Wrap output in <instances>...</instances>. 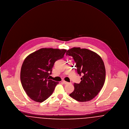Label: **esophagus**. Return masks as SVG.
<instances>
[{
    "label": "esophagus",
    "mask_w": 129,
    "mask_h": 129,
    "mask_svg": "<svg viewBox=\"0 0 129 129\" xmlns=\"http://www.w3.org/2000/svg\"><path fill=\"white\" fill-rule=\"evenodd\" d=\"M62 82L63 83H64V84H69V83L67 82H66V81H64V80H63V81H62Z\"/></svg>",
    "instance_id": "esophagus-1"
}]
</instances>
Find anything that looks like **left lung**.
Returning <instances> with one entry per match:
<instances>
[{"label":"left lung","mask_w":129,"mask_h":129,"mask_svg":"<svg viewBox=\"0 0 129 129\" xmlns=\"http://www.w3.org/2000/svg\"><path fill=\"white\" fill-rule=\"evenodd\" d=\"M66 55L73 57L78 74L83 75L79 84H74V89L70 96L80 102L91 100L104 85L105 69L103 59L96 53L80 47L68 50Z\"/></svg>","instance_id":"8db88e82"}]
</instances>
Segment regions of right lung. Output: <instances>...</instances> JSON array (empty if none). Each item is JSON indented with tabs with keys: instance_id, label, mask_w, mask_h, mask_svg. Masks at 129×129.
<instances>
[{
	"instance_id": "right-lung-1",
	"label": "right lung",
	"mask_w": 129,
	"mask_h": 129,
	"mask_svg": "<svg viewBox=\"0 0 129 129\" xmlns=\"http://www.w3.org/2000/svg\"><path fill=\"white\" fill-rule=\"evenodd\" d=\"M67 50L41 48L28 55L22 65L20 79L27 95L35 102L42 103L52 94L59 83L50 79L52 68Z\"/></svg>"
}]
</instances>
